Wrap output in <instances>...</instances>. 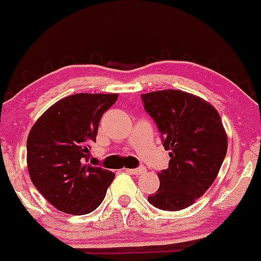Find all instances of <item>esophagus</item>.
I'll return each mask as SVG.
<instances>
[{
    "label": "esophagus",
    "instance_id": "esophagus-1",
    "mask_svg": "<svg viewBox=\"0 0 261 261\" xmlns=\"http://www.w3.org/2000/svg\"><path fill=\"white\" fill-rule=\"evenodd\" d=\"M128 172H130V174H135V175H141L144 174L145 171H146V168L145 167H138V168H129V170H126Z\"/></svg>",
    "mask_w": 261,
    "mask_h": 261
}]
</instances>
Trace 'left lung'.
<instances>
[{
	"instance_id": "left-lung-1",
	"label": "left lung",
	"mask_w": 261,
	"mask_h": 261,
	"mask_svg": "<svg viewBox=\"0 0 261 261\" xmlns=\"http://www.w3.org/2000/svg\"><path fill=\"white\" fill-rule=\"evenodd\" d=\"M161 132L168 168L158 174L159 188L147 201L162 211H181L213 184L227 151L220 114L206 100L180 90L141 95Z\"/></svg>"
}]
</instances>
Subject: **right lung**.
Segmentation results:
<instances>
[{
    "instance_id": "1",
    "label": "right lung",
    "mask_w": 261,
    "mask_h": 261,
    "mask_svg": "<svg viewBox=\"0 0 261 261\" xmlns=\"http://www.w3.org/2000/svg\"><path fill=\"white\" fill-rule=\"evenodd\" d=\"M117 94H74L48 108L30 130L27 167L34 186L59 211L87 214L105 199L115 174L87 163L99 121Z\"/></svg>"
}]
</instances>
